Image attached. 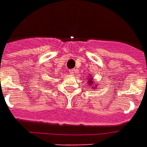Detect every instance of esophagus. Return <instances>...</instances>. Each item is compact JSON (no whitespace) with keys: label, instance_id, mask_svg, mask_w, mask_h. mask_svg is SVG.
Masks as SVG:
<instances>
[{"label":"esophagus","instance_id":"34e87169","mask_svg":"<svg viewBox=\"0 0 147 147\" xmlns=\"http://www.w3.org/2000/svg\"><path fill=\"white\" fill-rule=\"evenodd\" d=\"M75 72H76L75 69H69V74H74Z\"/></svg>","mask_w":147,"mask_h":147}]
</instances>
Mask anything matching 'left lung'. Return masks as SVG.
<instances>
[{
  "label": "left lung",
  "instance_id": "left-lung-1",
  "mask_svg": "<svg viewBox=\"0 0 147 147\" xmlns=\"http://www.w3.org/2000/svg\"><path fill=\"white\" fill-rule=\"evenodd\" d=\"M88 85H90V86H92V85H93V84H92V82H93V81H92V78H91L89 79V80L88 81ZM92 87H94V86H92Z\"/></svg>",
  "mask_w": 147,
  "mask_h": 147
}]
</instances>
